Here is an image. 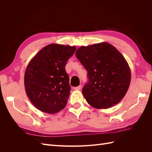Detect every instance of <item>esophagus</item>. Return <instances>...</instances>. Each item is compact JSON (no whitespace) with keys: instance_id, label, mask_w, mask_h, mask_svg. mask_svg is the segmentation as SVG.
Listing matches in <instances>:
<instances>
[{"instance_id":"1","label":"esophagus","mask_w":152,"mask_h":152,"mask_svg":"<svg viewBox=\"0 0 152 152\" xmlns=\"http://www.w3.org/2000/svg\"><path fill=\"white\" fill-rule=\"evenodd\" d=\"M81 88H82V86L80 85V86H79L74 87V88H73V89H74L75 90H80V89H81Z\"/></svg>"}]
</instances>
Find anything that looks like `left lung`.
Here are the masks:
<instances>
[{
  "label": "left lung",
  "mask_w": 152,
  "mask_h": 152,
  "mask_svg": "<svg viewBox=\"0 0 152 152\" xmlns=\"http://www.w3.org/2000/svg\"><path fill=\"white\" fill-rule=\"evenodd\" d=\"M75 55L87 71L89 81L82 89L91 107L106 109L121 102L131 82V70L122 54L108 42L81 46Z\"/></svg>",
  "instance_id": "1"
}]
</instances>
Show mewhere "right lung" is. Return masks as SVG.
Returning <instances> with one entry per match:
<instances>
[{
	"label": "right lung",
	"mask_w": 152,
	"mask_h": 152,
	"mask_svg": "<svg viewBox=\"0 0 152 152\" xmlns=\"http://www.w3.org/2000/svg\"><path fill=\"white\" fill-rule=\"evenodd\" d=\"M75 50V46L49 44L37 53L27 65L25 91L40 111L53 114L65 107L70 94L65 65Z\"/></svg>",
	"instance_id": "1"
}]
</instances>
